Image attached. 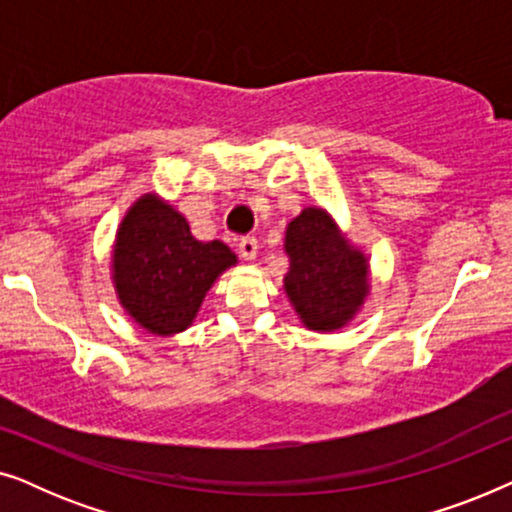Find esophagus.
Wrapping results in <instances>:
<instances>
[{"mask_svg": "<svg viewBox=\"0 0 512 512\" xmlns=\"http://www.w3.org/2000/svg\"><path fill=\"white\" fill-rule=\"evenodd\" d=\"M237 247H240V256L244 258V261H254V258H256V251H258V242H256V237H242V240H240V244H237Z\"/></svg>", "mask_w": 512, "mask_h": 512, "instance_id": "esophagus-1", "label": "esophagus"}]
</instances>
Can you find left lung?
Wrapping results in <instances>:
<instances>
[{
  "label": "left lung",
  "mask_w": 512,
  "mask_h": 512,
  "mask_svg": "<svg viewBox=\"0 0 512 512\" xmlns=\"http://www.w3.org/2000/svg\"><path fill=\"white\" fill-rule=\"evenodd\" d=\"M284 251V291L303 326L317 333L345 328L370 293L368 256L340 233L324 207H305L286 226Z\"/></svg>",
  "instance_id": "obj_1"
}]
</instances>
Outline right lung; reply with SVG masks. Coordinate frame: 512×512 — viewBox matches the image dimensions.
<instances>
[{
	"mask_svg": "<svg viewBox=\"0 0 512 512\" xmlns=\"http://www.w3.org/2000/svg\"><path fill=\"white\" fill-rule=\"evenodd\" d=\"M233 265L237 256L226 244L195 240L184 214L156 193L132 202L111 251L118 303L160 338L186 331L207 291Z\"/></svg>",
	"mask_w": 512,
	"mask_h": 512,
	"instance_id": "add662e5",
	"label": "right lung"
}]
</instances>
